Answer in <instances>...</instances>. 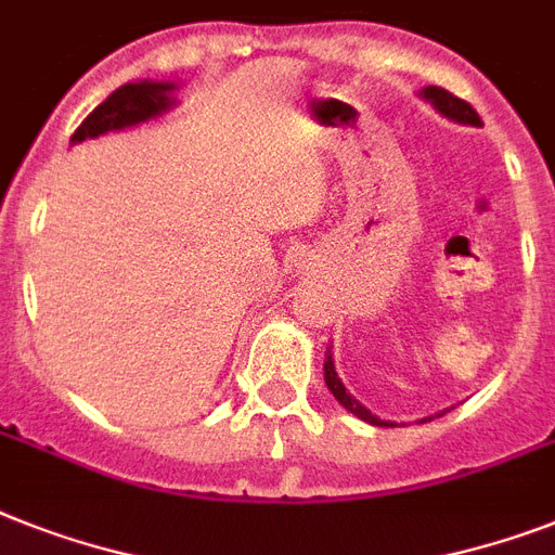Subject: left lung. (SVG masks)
<instances>
[{
	"label": "left lung",
	"instance_id": "obj_1",
	"mask_svg": "<svg viewBox=\"0 0 555 555\" xmlns=\"http://www.w3.org/2000/svg\"><path fill=\"white\" fill-rule=\"evenodd\" d=\"M418 96L425 99V102H430V105L439 111L444 119L450 121H459V125H473V128H479L481 119L479 114L473 111L470 105H467L465 99H459L453 96V93H448L444 88H436V85H427V88L418 90ZM324 385H327V390H331L333 396H336V402L341 404L345 410H350L353 416H359L362 422H367V425H376V427H396L393 422H387V418H379V416H373L371 410L364 408L359 399H353V396L348 393V387L341 385L339 379V373H336V364H333V353L331 348H327V353H324ZM441 416V413H439ZM422 422H430V416L422 418Z\"/></svg>",
	"mask_w": 555,
	"mask_h": 555
}]
</instances>
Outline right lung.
<instances>
[{"label":"right lung","mask_w":555,"mask_h":555,"mask_svg":"<svg viewBox=\"0 0 555 555\" xmlns=\"http://www.w3.org/2000/svg\"><path fill=\"white\" fill-rule=\"evenodd\" d=\"M176 90H179L176 82H156V79H139V82L121 85L102 105L93 107V114L76 128V133L70 137V145L159 119V116H165L179 105Z\"/></svg>","instance_id":"obj_1"}]
</instances>
